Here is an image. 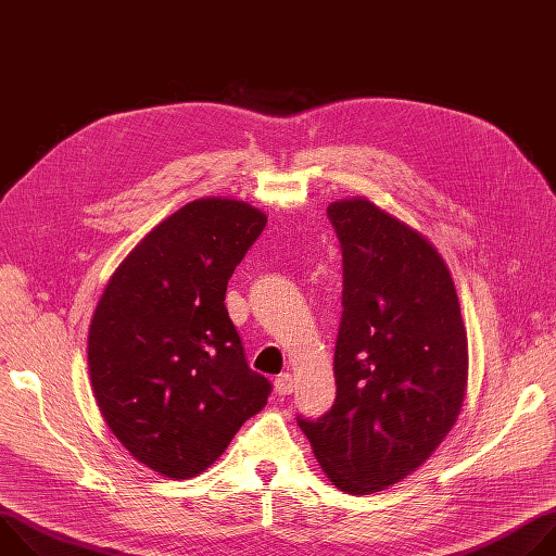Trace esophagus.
<instances>
[{
	"label": "esophagus",
	"mask_w": 556,
	"mask_h": 556,
	"mask_svg": "<svg viewBox=\"0 0 556 556\" xmlns=\"http://www.w3.org/2000/svg\"><path fill=\"white\" fill-rule=\"evenodd\" d=\"M275 391L279 395H290L292 393V376L290 374H279L275 378Z\"/></svg>",
	"instance_id": "obj_1"
}]
</instances>
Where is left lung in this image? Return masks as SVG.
I'll return each mask as SVG.
<instances>
[{
	"instance_id": "1",
	"label": "left lung",
	"mask_w": 556,
	"mask_h": 556,
	"mask_svg": "<svg viewBox=\"0 0 556 556\" xmlns=\"http://www.w3.org/2000/svg\"><path fill=\"white\" fill-rule=\"evenodd\" d=\"M328 217L343 255L337 401L296 425L334 486L367 495L401 482L451 431L466 330L448 268L420 232L369 200L334 202Z\"/></svg>"
}]
</instances>
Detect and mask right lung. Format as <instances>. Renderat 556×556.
Listing matches in <instances>:
<instances>
[{
  "instance_id": "obj_1",
  "label": "right lung",
  "mask_w": 556,
  "mask_h": 556,
  "mask_svg": "<svg viewBox=\"0 0 556 556\" xmlns=\"http://www.w3.org/2000/svg\"><path fill=\"white\" fill-rule=\"evenodd\" d=\"M266 226L247 202L206 198L155 226L110 279L90 326L99 409L121 444L174 480L213 464L264 409L224 294Z\"/></svg>"
}]
</instances>
